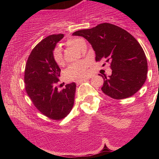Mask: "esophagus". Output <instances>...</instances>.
<instances>
[{
	"label": "esophagus",
	"instance_id": "esophagus-1",
	"mask_svg": "<svg viewBox=\"0 0 159 159\" xmlns=\"http://www.w3.org/2000/svg\"><path fill=\"white\" fill-rule=\"evenodd\" d=\"M87 80H88V79H81V80H77V81L76 82V84L77 85H79V84H80V83H84V82H85V81H87Z\"/></svg>",
	"mask_w": 159,
	"mask_h": 159
}]
</instances>
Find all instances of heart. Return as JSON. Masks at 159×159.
<instances>
[{"label":"heart","mask_w":159,"mask_h":159,"mask_svg":"<svg viewBox=\"0 0 159 159\" xmlns=\"http://www.w3.org/2000/svg\"><path fill=\"white\" fill-rule=\"evenodd\" d=\"M82 39H69L66 41V44L69 46L74 47L76 49H79V45ZM52 58L58 66H61L64 64V57L61 50L59 48H56L53 51ZM88 63L86 61H80L74 64H72L64 72V76L67 79L69 80H78L83 79L88 74Z\"/></svg>","instance_id":"obj_1"}]
</instances>
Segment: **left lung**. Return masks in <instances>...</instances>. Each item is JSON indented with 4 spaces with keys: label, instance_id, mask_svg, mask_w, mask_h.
Wrapping results in <instances>:
<instances>
[{
    "label": "left lung",
    "instance_id": "left-lung-1",
    "mask_svg": "<svg viewBox=\"0 0 159 159\" xmlns=\"http://www.w3.org/2000/svg\"><path fill=\"white\" fill-rule=\"evenodd\" d=\"M82 36L92 45L95 60L110 63L111 76H102V92L116 99L128 98L140 89L147 79V61L138 41L125 29L109 23L79 30L72 34Z\"/></svg>",
    "mask_w": 159,
    "mask_h": 159
}]
</instances>
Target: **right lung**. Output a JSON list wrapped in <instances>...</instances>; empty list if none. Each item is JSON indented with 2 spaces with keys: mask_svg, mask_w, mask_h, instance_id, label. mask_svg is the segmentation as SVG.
<instances>
[{
  "mask_svg": "<svg viewBox=\"0 0 159 159\" xmlns=\"http://www.w3.org/2000/svg\"><path fill=\"white\" fill-rule=\"evenodd\" d=\"M63 34H54L39 43L29 55L25 71V90L39 111L50 119H63L73 108L76 84L59 91L56 84L61 70L53 60L52 51Z\"/></svg>",
  "mask_w": 159,
  "mask_h": 159,
  "instance_id": "1",
  "label": "right lung"
}]
</instances>
